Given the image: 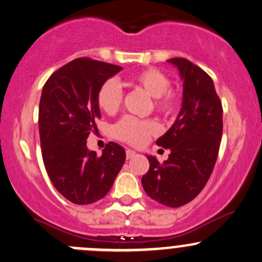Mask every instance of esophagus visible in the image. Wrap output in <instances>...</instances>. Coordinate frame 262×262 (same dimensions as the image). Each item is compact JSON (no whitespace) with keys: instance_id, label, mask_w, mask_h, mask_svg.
<instances>
[{"instance_id":"34e87169","label":"esophagus","mask_w":262,"mask_h":262,"mask_svg":"<svg viewBox=\"0 0 262 262\" xmlns=\"http://www.w3.org/2000/svg\"><path fill=\"white\" fill-rule=\"evenodd\" d=\"M125 154H126V159H130V158L136 157V155H137L136 151L132 150V149H128V150L125 151Z\"/></svg>"}]
</instances>
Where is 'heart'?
Listing matches in <instances>:
<instances>
[{
    "mask_svg": "<svg viewBox=\"0 0 262 262\" xmlns=\"http://www.w3.org/2000/svg\"><path fill=\"white\" fill-rule=\"evenodd\" d=\"M130 83L144 89L154 98L155 111L162 114L173 113L178 105V97L171 91L170 80L162 71L155 68L140 71L132 76ZM123 102V91L116 79L102 83L97 93V103L107 114L117 113ZM158 132L153 120H142L134 117H124L113 126V134L118 139L132 145L140 146L148 142L149 137Z\"/></svg>",
    "mask_w": 262,
    "mask_h": 262,
    "instance_id": "obj_1",
    "label": "heart"
}]
</instances>
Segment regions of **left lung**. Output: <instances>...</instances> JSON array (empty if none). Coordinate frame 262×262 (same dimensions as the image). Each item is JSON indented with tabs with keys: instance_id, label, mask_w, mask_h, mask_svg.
Returning <instances> with one entry per match:
<instances>
[{
	"instance_id": "obj_1",
	"label": "left lung",
	"mask_w": 262,
	"mask_h": 262,
	"mask_svg": "<svg viewBox=\"0 0 262 262\" xmlns=\"http://www.w3.org/2000/svg\"><path fill=\"white\" fill-rule=\"evenodd\" d=\"M168 62L183 80L182 109L157 140L159 146L170 149L169 158L160 164L148 155L150 166L142 184L153 200L179 208L198 196L212 173L223 136V107L206 72L185 58Z\"/></svg>"
}]
</instances>
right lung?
Instances as JSON below:
<instances>
[{"instance_id": "1", "label": "right lung", "mask_w": 262, "mask_h": 262, "mask_svg": "<svg viewBox=\"0 0 262 262\" xmlns=\"http://www.w3.org/2000/svg\"><path fill=\"white\" fill-rule=\"evenodd\" d=\"M119 66L77 58L46 82L39 100L42 158L52 184L73 204L87 205L104 198L125 162L122 145L109 142L100 157L88 150L89 133L100 118L97 93Z\"/></svg>"}]
</instances>
